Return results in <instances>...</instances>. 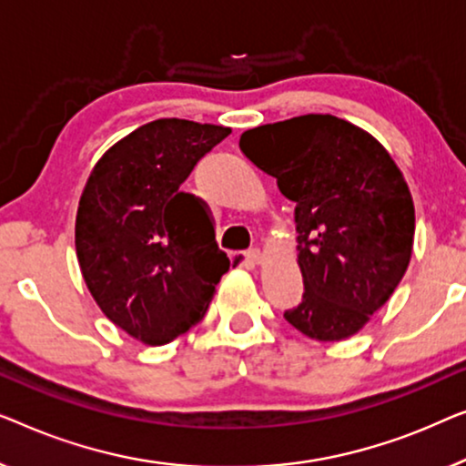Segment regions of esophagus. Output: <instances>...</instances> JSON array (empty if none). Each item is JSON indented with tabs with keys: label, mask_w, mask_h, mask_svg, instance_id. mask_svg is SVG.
Returning <instances> with one entry per match:
<instances>
[{
	"label": "esophagus",
	"mask_w": 466,
	"mask_h": 466,
	"mask_svg": "<svg viewBox=\"0 0 466 466\" xmlns=\"http://www.w3.org/2000/svg\"><path fill=\"white\" fill-rule=\"evenodd\" d=\"M245 258H247L248 264H259V261H261V251H259V248H248V251L245 253Z\"/></svg>",
	"instance_id": "obj_1"
}]
</instances>
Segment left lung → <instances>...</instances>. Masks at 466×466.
Here are the masks:
<instances>
[{"label":"left lung","mask_w":466,"mask_h":466,"mask_svg":"<svg viewBox=\"0 0 466 466\" xmlns=\"http://www.w3.org/2000/svg\"><path fill=\"white\" fill-rule=\"evenodd\" d=\"M240 152L296 202L301 304L285 319L304 336L357 333L397 289L414 245V202L389 152L329 114L266 124Z\"/></svg>","instance_id":"obj_1"}]
</instances>
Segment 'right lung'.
I'll use <instances>...</instances> for the list:
<instances>
[{
	"mask_svg": "<svg viewBox=\"0 0 466 466\" xmlns=\"http://www.w3.org/2000/svg\"><path fill=\"white\" fill-rule=\"evenodd\" d=\"M230 128L162 117L96 162L77 207L82 277L111 323L143 344H168L205 317L230 270L205 202L181 192Z\"/></svg>",
	"mask_w": 466,
	"mask_h": 466,
	"instance_id": "right-lung-1",
	"label": "right lung"
}]
</instances>
